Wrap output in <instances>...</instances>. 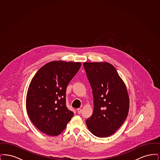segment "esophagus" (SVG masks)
Listing matches in <instances>:
<instances>
[{
  "mask_svg": "<svg viewBox=\"0 0 160 160\" xmlns=\"http://www.w3.org/2000/svg\"><path fill=\"white\" fill-rule=\"evenodd\" d=\"M77 112H78L79 114L81 113L82 112V109H81V108H77Z\"/></svg>",
  "mask_w": 160,
  "mask_h": 160,
  "instance_id": "1",
  "label": "esophagus"
}]
</instances>
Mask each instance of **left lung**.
Instances as JSON below:
<instances>
[{"label":"left lung","instance_id":"8db88e82","mask_svg":"<svg viewBox=\"0 0 160 160\" xmlns=\"http://www.w3.org/2000/svg\"><path fill=\"white\" fill-rule=\"evenodd\" d=\"M91 86L93 112L86 121L94 136L108 137L125 122L129 111L127 87L114 67L107 62H84Z\"/></svg>","mask_w":160,"mask_h":160}]
</instances>
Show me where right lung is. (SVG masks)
<instances>
[{"label": "right lung", "instance_id": "obj_1", "mask_svg": "<svg viewBox=\"0 0 160 160\" xmlns=\"http://www.w3.org/2000/svg\"><path fill=\"white\" fill-rule=\"evenodd\" d=\"M80 67V62H50L32 79L26 110L32 122L41 132L58 136L71 121L74 113L66 106L67 88Z\"/></svg>", "mask_w": 160, "mask_h": 160}]
</instances>
